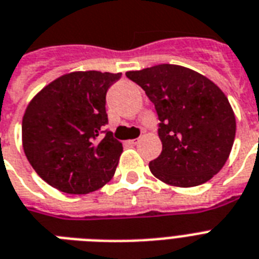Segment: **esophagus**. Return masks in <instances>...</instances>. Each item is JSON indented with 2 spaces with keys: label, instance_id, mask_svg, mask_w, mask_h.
<instances>
[{
  "label": "esophagus",
  "instance_id": "34e87169",
  "mask_svg": "<svg viewBox=\"0 0 259 259\" xmlns=\"http://www.w3.org/2000/svg\"><path fill=\"white\" fill-rule=\"evenodd\" d=\"M137 142H138V140H130V141H127V144H129V145H137Z\"/></svg>",
  "mask_w": 259,
  "mask_h": 259
}]
</instances>
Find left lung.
Wrapping results in <instances>:
<instances>
[{
	"mask_svg": "<svg viewBox=\"0 0 259 259\" xmlns=\"http://www.w3.org/2000/svg\"><path fill=\"white\" fill-rule=\"evenodd\" d=\"M145 90L159 118L162 151L149 163L151 174L177 188L198 186L228 161L235 115L228 97L207 77L180 65L161 64L127 71Z\"/></svg>",
	"mask_w": 259,
	"mask_h": 259,
	"instance_id": "obj_1",
	"label": "left lung"
}]
</instances>
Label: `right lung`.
Returning <instances> with one entry per match:
<instances>
[{"label":"right lung","instance_id":"obj_1","mask_svg":"<svg viewBox=\"0 0 259 259\" xmlns=\"http://www.w3.org/2000/svg\"><path fill=\"white\" fill-rule=\"evenodd\" d=\"M122 73L71 71L33 97L22 117V148L46 184L88 194L113 178L122 144L108 123L106 92Z\"/></svg>","mask_w":259,"mask_h":259}]
</instances>
